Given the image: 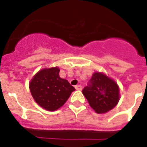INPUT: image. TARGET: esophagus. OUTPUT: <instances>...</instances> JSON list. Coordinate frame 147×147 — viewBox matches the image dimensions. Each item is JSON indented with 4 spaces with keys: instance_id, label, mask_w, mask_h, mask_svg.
Here are the masks:
<instances>
[{
    "instance_id": "1",
    "label": "esophagus",
    "mask_w": 147,
    "mask_h": 147,
    "mask_svg": "<svg viewBox=\"0 0 147 147\" xmlns=\"http://www.w3.org/2000/svg\"><path fill=\"white\" fill-rule=\"evenodd\" d=\"M75 88H76V90H82V85H76Z\"/></svg>"
}]
</instances>
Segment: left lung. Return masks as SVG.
Listing matches in <instances>:
<instances>
[{
    "mask_svg": "<svg viewBox=\"0 0 147 147\" xmlns=\"http://www.w3.org/2000/svg\"><path fill=\"white\" fill-rule=\"evenodd\" d=\"M117 84L100 72H94L88 86L82 90L90 106L98 114L113 109L119 101L120 94Z\"/></svg>",
    "mask_w": 147,
    "mask_h": 147,
    "instance_id": "8db88e82",
    "label": "left lung"
}]
</instances>
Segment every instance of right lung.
<instances>
[{
	"mask_svg": "<svg viewBox=\"0 0 147 147\" xmlns=\"http://www.w3.org/2000/svg\"><path fill=\"white\" fill-rule=\"evenodd\" d=\"M59 69L53 67L40 70L30 82V90L34 100L40 107L54 111L66 102L75 88L59 77Z\"/></svg>",
	"mask_w": 147,
	"mask_h": 147,
	"instance_id": "1",
	"label": "right lung"
}]
</instances>
